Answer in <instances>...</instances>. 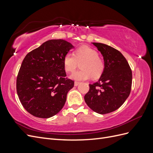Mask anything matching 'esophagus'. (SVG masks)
Here are the masks:
<instances>
[{
    "label": "esophagus",
    "instance_id": "obj_1",
    "mask_svg": "<svg viewBox=\"0 0 153 153\" xmlns=\"http://www.w3.org/2000/svg\"><path fill=\"white\" fill-rule=\"evenodd\" d=\"M80 84V82H75V84H74V85H75V86H78Z\"/></svg>",
    "mask_w": 153,
    "mask_h": 153
}]
</instances>
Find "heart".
Instances as JSON below:
<instances>
[{"instance_id":"obj_1","label":"heart","mask_w":153,"mask_h":153,"mask_svg":"<svg viewBox=\"0 0 153 153\" xmlns=\"http://www.w3.org/2000/svg\"><path fill=\"white\" fill-rule=\"evenodd\" d=\"M74 56L71 53H67L63 59L64 66L68 72L72 73L75 70L80 63L81 70L73 73L71 78L77 81H83L98 78L102 74L105 64L103 59L98 55V52L95 50L87 46L77 48L74 52Z\"/></svg>"}]
</instances>
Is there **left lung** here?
<instances>
[{"instance_id": "8db88e82", "label": "left lung", "mask_w": 153, "mask_h": 153, "mask_svg": "<svg viewBox=\"0 0 153 153\" xmlns=\"http://www.w3.org/2000/svg\"><path fill=\"white\" fill-rule=\"evenodd\" d=\"M102 54L105 68L98 82L89 84L84 96L94 112L106 114L118 109L130 94L132 72L123 54L107 45L92 43Z\"/></svg>"}]
</instances>
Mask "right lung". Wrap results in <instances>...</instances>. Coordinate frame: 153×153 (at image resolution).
I'll return each instance as SVG.
<instances>
[{
	"instance_id": "1",
	"label": "right lung",
	"mask_w": 153,
	"mask_h": 153,
	"mask_svg": "<svg viewBox=\"0 0 153 153\" xmlns=\"http://www.w3.org/2000/svg\"><path fill=\"white\" fill-rule=\"evenodd\" d=\"M74 47L63 39H51L27 54L16 79L22 105L31 115L49 118L66 103L74 81L66 78L63 59Z\"/></svg>"
}]
</instances>
